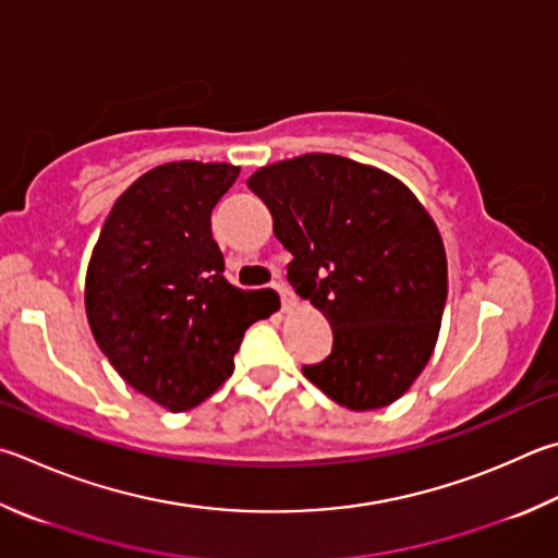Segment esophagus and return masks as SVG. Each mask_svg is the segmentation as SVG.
<instances>
[{"label":"esophagus","instance_id":"esophagus-1","mask_svg":"<svg viewBox=\"0 0 558 558\" xmlns=\"http://www.w3.org/2000/svg\"><path fill=\"white\" fill-rule=\"evenodd\" d=\"M272 290L278 292L280 295V302H282V307H292L295 305V295H292V290L288 288V286H282V282H272Z\"/></svg>","mask_w":558,"mask_h":558}]
</instances>
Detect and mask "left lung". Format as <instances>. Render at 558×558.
I'll return each instance as SVG.
<instances>
[{"label":"left lung","instance_id":"1","mask_svg":"<svg viewBox=\"0 0 558 558\" xmlns=\"http://www.w3.org/2000/svg\"><path fill=\"white\" fill-rule=\"evenodd\" d=\"M248 187L292 253L290 286L331 324V353L302 373L349 410L398 400L427 366L447 305L427 209L400 180L331 154L260 168Z\"/></svg>","mask_w":558,"mask_h":558}]
</instances>
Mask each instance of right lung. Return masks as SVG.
Returning a JSON list of instances; mask_svg holds the SVG:
<instances>
[{
    "label": "right lung",
    "mask_w": 558,
    "mask_h": 558,
    "mask_svg": "<svg viewBox=\"0 0 558 558\" xmlns=\"http://www.w3.org/2000/svg\"><path fill=\"white\" fill-rule=\"evenodd\" d=\"M236 166L180 160L148 170L102 227L85 282L97 347L131 388L170 412L207 400L231 371L258 292L225 278L211 209Z\"/></svg>",
    "instance_id": "right-lung-1"
}]
</instances>
